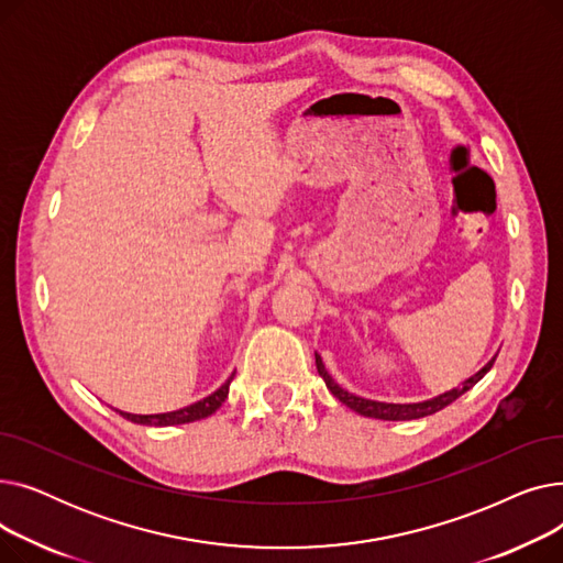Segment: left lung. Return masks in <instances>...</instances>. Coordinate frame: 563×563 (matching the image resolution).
Here are the masks:
<instances>
[{
    "label": "left lung",
    "mask_w": 563,
    "mask_h": 563,
    "mask_svg": "<svg viewBox=\"0 0 563 563\" xmlns=\"http://www.w3.org/2000/svg\"><path fill=\"white\" fill-rule=\"evenodd\" d=\"M314 363H317V372L319 376L327 380V388L333 393V397H338L344 406H349L351 410L361 412V416L365 418H376V420H388V422H401V420H418V418H427V416H433V412L442 410L445 406H450L452 401H456L461 395H465L475 383H479L484 378V374L493 367L495 358L484 367L479 369L475 376L467 378L461 388H454L445 395H440L435 399H429V401H422V404H383V401H372V399H363V397H356L351 395L346 390H342L338 383L331 378V374L323 369V363H321V356L319 353H314Z\"/></svg>",
    "instance_id": "8db88e82"
}]
</instances>
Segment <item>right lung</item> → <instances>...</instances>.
<instances>
[{
  "label": "right lung",
  "mask_w": 563,
  "mask_h": 563,
  "mask_svg": "<svg viewBox=\"0 0 563 563\" xmlns=\"http://www.w3.org/2000/svg\"><path fill=\"white\" fill-rule=\"evenodd\" d=\"M234 376V374H232ZM232 376L223 383V386L212 393L210 397H205L187 408H180V410H173V412H157V416H134V412H123L118 410L121 416L134 424H147V427H168V424H187V422H196V420H202L207 416H212V412L225 401L228 397V388H230V380Z\"/></svg>",
  "instance_id": "1"
}]
</instances>
